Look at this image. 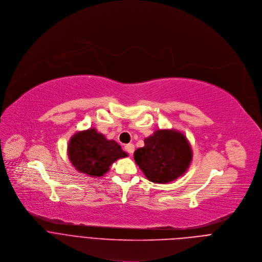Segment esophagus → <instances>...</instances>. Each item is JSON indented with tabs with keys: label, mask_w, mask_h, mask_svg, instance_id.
<instances>
[{
	"label": "esophagus",
	"mask_w": 262,
	"mask_h": 262,
	"mask_svg": "<svg viewBox=\"0 0 262 262\" xmlns=\"http://www.w3.org/2000/svg\"><path fill=\"white\" fill-rule=\"evenodd\" d=\"M125 149H126L130 155H132L133 151H134V149H135V146H134L133 143H128V144L125 145Z\"/></svg>",
	"instance_id": "1"
}]
</instances>
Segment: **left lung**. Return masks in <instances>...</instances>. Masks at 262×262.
I'll return each mask as SVG.
<instances>
[{
	"label": "left lung",
	"instance_id": "8db88e82",
	"mask_svg": "<svg viewBox=\"0 0 262 262\" xmlns=\"http://www.w3.org/2000/svg\"><path fill=\"white\" fill-rule=\"evenodd\" d=\"M193 159L186 135L176 129H158L144 138V146L134 151V160L145 178L167 184L184 176Z\"/></svg>",
	"mask_w": 262,
	"mask_h": 262
}]
</instances>
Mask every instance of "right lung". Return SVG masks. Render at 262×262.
<instances>
[{
    "label": "right lung",
    "mask_w": 262,
    "mask_h": 262,
    "mask_svg": "<svg viewBox=\"0 0 262 262\" xmlns=\"http://www.w3.org/2000/svg\"><path fill=\"white\" fill-rule=\"evenodd\" d=\"M67 154L77 171L93 178L104 176L114 162L128 157L117 141L107 139L95 128L74 133L69 139Z\"/></svg>",
    "instance_id": "1"
}]
</instances>
